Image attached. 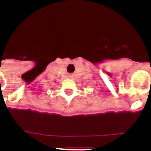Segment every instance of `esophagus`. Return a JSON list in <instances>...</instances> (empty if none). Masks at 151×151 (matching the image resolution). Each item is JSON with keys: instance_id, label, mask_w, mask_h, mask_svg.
Returning a JSON list of instances; mask_svg holds the SVG:
<instances>
[{"instance_id": "1", "label": "esophagus", "mask_w": 151, "mask_h": 151, "mask_svg": "<svg viewBox=\"0 0 151 151\" xmlns=\"http://www.w3.org/2000/svg\"><path fill=\"white\" fill-rule=\"evenodd\" d=\"M68 77H69V78H73V74L68 75Z\"/></svg>"}]
</instances>
